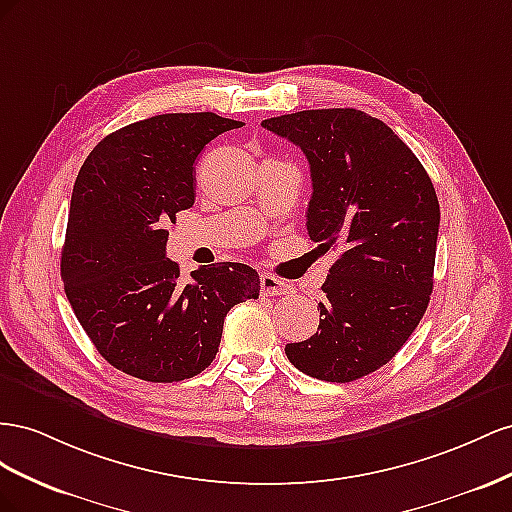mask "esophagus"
I'll list each match as a JSON object with an SVG mask.
<instances>
[{
	"label": "esophagus",
	"instance_id": "esophagus-1",
	"mask_svg": "<svg viewBox=\"0 0 512 512\" xmlns=\"http://www.w3.org/2000/svg\"><path fill=\"white\" fill-rule=\"evenodd\" d=\"M259 291L264 296H283V294H289V283L276 279V276L270 272H264L261 274V289Z\"/></svg>",
	"mask_w": 512,
	"mask_h": 512
}]
</instances>
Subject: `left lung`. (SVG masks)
I'll return each instance as SVG.
<instances>
[{
    "label": "left lung",
    "instance_id": "obj_1",
    "mask_svg": "<svg viewBox=\"0 0 512 512\" xmlns=\"http://www.w3.org/2000/svg\"><path fill=\"white\" fill-rule=\"evenodd\" d=\"M311 167L306 231L341 248L321 285L319 328L287 343L289 362L324 382L384 367L420 324L433 291L440 203L416 154L358 109H311L261 122Z\"/></svg>",
    "mask_w": 512,
    "mask_h": 512
}]
</instances>
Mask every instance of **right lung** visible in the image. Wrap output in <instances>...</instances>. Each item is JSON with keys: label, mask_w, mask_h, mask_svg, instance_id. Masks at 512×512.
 I'll return each instance as SVG.
<instances>
[{"label": "right lung", "mask_w": 512, "mask_h": 512, "mask_svg": "<svg viewBox=\"0 0 512 512\" xmlns=\"http://www.w3.org/2000/svg\"><path fill=\"white\" fill-rule=\"evenodd\" d=\"M242 122L163 113L107 135L72 188L62 281L98 354L145 382H182L210 367L231 306L259 298L244 264L203 266L180 279L165 257L175 214L195 203V160Z\"/></svg>", "instance_id": "add662e5"}]
</instances>
